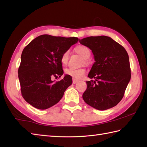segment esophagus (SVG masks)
<instances>
[{
  "mask_svg": "<svg viewBox=\"0 0 147 147\" xmlns=\"http://www.w3.org/2000/svg\"><path fill=\"white\" fill-rule=\"evenodd\" d=\"M78 81H79V80H78L73 79V81H72V82H73V84H76Z\"/></svg>",
  "mask_w": 147,
  "mask_h": 147,
  "instance_id": "1",
  "label": "esophagus"
}]
</instances>
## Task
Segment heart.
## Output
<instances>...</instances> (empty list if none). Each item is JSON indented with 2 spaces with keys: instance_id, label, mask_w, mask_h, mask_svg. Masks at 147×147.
Returning a JSON list of instances; mask_svg holds the SVG:
<instances>
[{
  "instance_id": "heart-1",
  "label": "heart",
  "mask_w": 147,
  "mask_h": 147,
  "mask_svg": "<svg viewBox=\"0 0 147 147\" xmlns=\"http://www.w3.org/2000/svg\"><path fill=\"white\" fill-rule=\"evenodd\" d=\"M75 50L84 59V63L85 64L88 63V59L89 58L91 55V51L89 47L86 46H83V45H80V46L76 47ZM68 57H69V51L68 50L65 51L61 56V62L62 63V64L65 65L67 63ZM65 73L66 75L71 77L74 79L79 80L82 79L85 75L86 70L83 68H77V69L72 68H68L65 69Z\"/></svg>"
}]
</instances>
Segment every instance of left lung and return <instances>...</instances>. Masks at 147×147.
Returning <instances> with one entry per match:
<instances>
[{
    "label": "left lung",
    "mask_w": 147,
    "mask_h": 147,
    "mask_svg": "<svg viewBox=\"0 0 147 147\" xmlns=\"http://www.w3.org/2000/svg\"><path fill=\"white\" fill-rule=\"evenodd\" d=\"M79 42L92 51L95 60L88 74L95 80L86 82L88 88L83 93V100L99 110L116 106L123 98L131 79L127 51L107 36L89 37Z\"/></svg>",
    "instance_id": "left-lung-1"
}]
</instances>
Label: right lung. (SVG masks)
<instances>
[{
  "label": "right lung",
  "instance_id": "add662e5",
  "mask_svg": "<svg viewBox=\"0 0 147 147\" xmlns=\"http://www.w3.org/2000/svg\"><path fill=\"white\" fill-rule=\"evenodd\" d=\"M79 40L77 37L42 35L24 48L18 73L22 95L26 102L40 110L59 102L72 84V78L65 75L58 81L52 79L60 78L63 74L62 54Z\"/></svg>",
  "mask_w": 147,
  "mask_h": 147
}]
</instances>
